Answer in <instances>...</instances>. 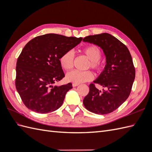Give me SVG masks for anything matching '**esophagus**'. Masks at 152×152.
Listing matches in <instances>:
<instances>
[{"label": "esophagus", "mask_w": 152, "mask_h": 152, "mask_svg": "<svg viewBox=\"0 0 152 152\" xmlns=\"http://www.w3.org/2000/svg\"><path fill=\"white\" fill-rule=\"evenodd\" d=\"M79 85V84H74V83L72 84V86H73V87H77V86H78Z\"/></svg>", "instance_id": "obj_1"}]
</instances>
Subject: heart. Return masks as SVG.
Returning <instances> with one entry per match:
<instances>
[{
    "instance_id": "1",
    "label": "heart",
    "mask_w": 152,
    "mask_h": 152,
    "mask_svg": "<svg viewBox=\"0 0 152 152\" xmlns=\"http://www.w3.org/2000/svg\"><path fill=\"white\" fill-rule=\"evenodd\" d=\"M82 52L89 59L87 68H91L96 72H100L103 68V64L99 59L102 58V53L99 48L95 45L87 46L82 49ZM74 54L71 50L64 53L59 59V62L61 68L65 70H70L73 66ZM94 75L91 71L73 70L66 75V80L74 84H81L88 82L93 79Z\"/></svg>"
}]
</instances>
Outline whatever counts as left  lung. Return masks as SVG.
Listing matches in <instances>:
<instances>
[{
    "label": "left lung",
    "instance_id": "obj_1",
    "mask_svg": "<svg viewBox=\"0 0 152 152\" xmlns=\"http://www.w3.org/2000/svg\"><path fill=\"white\" fill-rule=\"evenodd\" d=\"M84 42L102 49L106 57L103 71L94 83L102 86V91L94 84L83 103L89 111L100 115L110 113L117 109L128 98L135 79V68L129 50L120 40L107 33L87 36Z\"/></svg>",
    "mask_w": 152,
    "mask_h": 152
}]
</instances>
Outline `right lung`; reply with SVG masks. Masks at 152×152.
Masks as SVG:
<instances>
[{"instance_id": "right-lung-1", "label": "right lung", "mask_w": 152, "mask_h": 152, "mask_svg": "<svg viewBox=\"0 0 152 152\" xmlns=\"http://www.w3.org/2000/svg\"><path fill=\"white\" fill-rule=\"evenodd\" d=\"M82 40L48 34L36 37L25 45L16 63V87L28 109L47 113L62 105L72 84L54 85L65 77L59 59Z\"/></svg>"}]
</instances>
